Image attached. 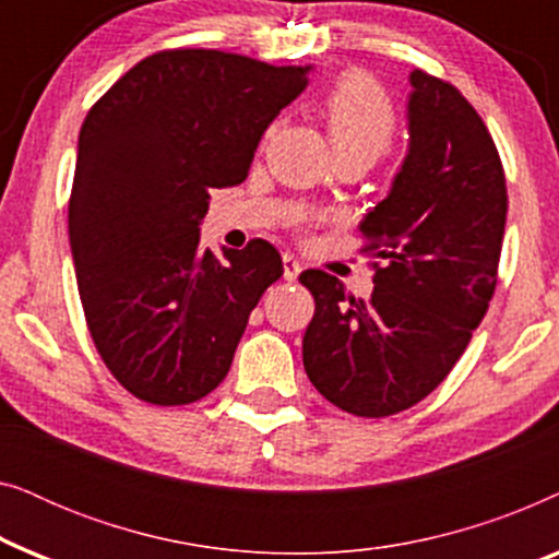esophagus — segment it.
Returning a JSON list of instances; mask_svg holds the SVG:
<instances>
[{
  "mask_svg": "<svg viewBox=\"0 0 559 559\" xmlns=\"http://www.w3.org/2000/svg\"><path fill=\"white\" fill-rule=\"evenodd\" d=\"M282 264H285V280L287 282H295L297 277H300V272H302L300 259H295L293 254H285V257H282Z\"/></svg>",
  "mask_w": 559,
  "mask_h": 559,
  "instance_id": "esophagus-1",
  "label": "esophagus"
}]
</instances>
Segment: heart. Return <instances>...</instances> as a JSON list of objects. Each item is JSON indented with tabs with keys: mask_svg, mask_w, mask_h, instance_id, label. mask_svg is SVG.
Instances as JSON below:
<instances>
[{
	"mask_svg": "<svg viewBox=\"0 0 559 559\" xmlns=\"http://www.w3.org/2000/svg\"><path fill=\"white\" fill-rule=\"evenodd\" d=\"M325 124L335 155H364L371 163L394 142V109L384 88L366 73H346L325 98Z\"/></svg>",
	"mask_w": 559,
	"mask_h": 559,
	"instance_id": "heart-1",
	"label": "heart"
}]
</instances>
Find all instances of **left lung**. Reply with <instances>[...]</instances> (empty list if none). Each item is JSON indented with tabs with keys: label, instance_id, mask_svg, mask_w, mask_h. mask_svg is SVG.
<instances>
[{
	"label": "left lung",
	"instance_id": "8db88e82",
	"mask_svg": "<svg viewBox=\"0 0 559 559\" xmlns=\"http://www.w3.org/2000/svg\"><path fill=\"white\" fill-rule=\"evenodd\" d=\"M409 147L386 198L361 221L373 257L369 300L308 270L316 297L302 338L312 386L358 417L425 400L463 356L496 289L507 178L484 119L450 83L409 73Z\"/></svg>",
	"mask_w": 559,
	"mask_h": 559
}]
</instances>
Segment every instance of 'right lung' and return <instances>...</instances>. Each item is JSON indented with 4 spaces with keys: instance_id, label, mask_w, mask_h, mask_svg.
I'll list each match as a JSON object with an SVG mask.
<instances>
[{
    "instance_id": "obj_1",
    "label": "right lung",
    "mask_w": 559,
    "mask_h": 559,
    "mask_svg": "<svg viewBox=\"0 0 559 559\" xmlns=\"http://www.w3.org/2000/svg\"><path fill=\"white\" fill-rule=\"evenodd\" d=\"M310 66L221 50H163L91 106L79 134L68 236L91 338L136 400H203L231 369L264 289L282 277L270 241L201 249L213 188L247 178L274 117Z\"/></svg>"
}]
</instances>
